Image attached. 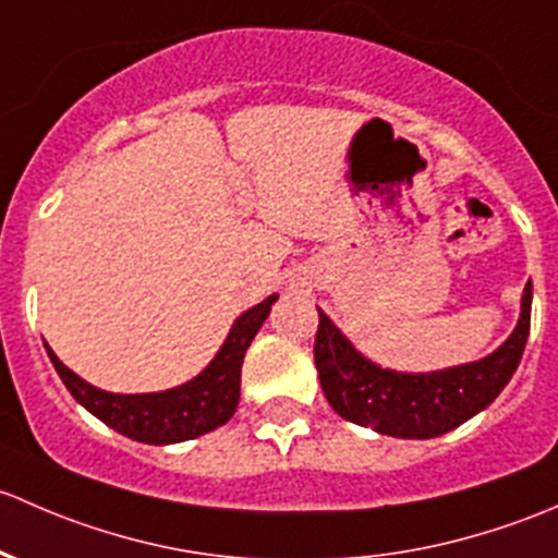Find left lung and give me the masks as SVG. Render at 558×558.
I'll use <instances>...</instances> for the list:
<instances>
[{"label":"left lung","instance_id":"left-lung-1","mask_svg":"<svg viewBox=\"0 0 558 558\" xmlns=\"http://www.w3.org/2000/svg\"><path fill=\"white\" fill-rule=\"evenodd\" d=\"M314 363L322 392L338 416L381 435L427 440L459 427L494 403L513 378L530 338L532 281L521 295V314L508 341L484 360L433 373H400L376 365L352 347L322 308Z\"/></svg>","mask_w":558,"mask_h":558}]
</instances>
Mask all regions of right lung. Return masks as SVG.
<instances>
[{"label": "right lung", "instance_id": "1", "mask_svg": "<svg viewBox=\"0 0 558 558\" xmlns=\"http://www.w3.org/2000/svg\"><path fill=\"white\" fill-rule=\"evenodd\" d=\"M277 298L279 295H268L266 301L241 314L233 322L231 332H228L226 343L215 354V360L198 376L191 378V381L163 389V392H105V389L94 387L85 378H80L74 371H69L56 357V352L48 343H45V349H48L50 363H53L61 381L66 384L72 398L85 411L101 418L107 427H112L114 433L150 446L182 444V440H193L198 435L222 427L236 413L241 398V365H244V354L250 349L252 338L263 327V322L271 314V306L277 303Z\"/></svg>", "mask_w": 558, "mask_h": 558}]
</instances>
